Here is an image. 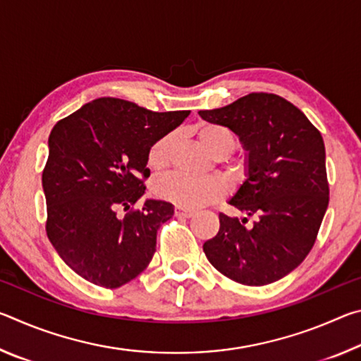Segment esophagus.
Returning <instances> with one entry per match:
<instances>
[{
	"label": "esophagus",
	"mask_w": 361,
	"mask_h": 361,
	"mask_svg": "<svg viewBox=\"0 0 361 361\" xmlns=\"http://www.w3.org/2000/svg\"><path fill=\"white\" fill-rule=\"evenodd\" d=\"M175 215L178 218H191V216H194V212L183 209V207H175Z\"/></svg>",
	"instance_id": "1"
}]
</instances>
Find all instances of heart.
<instances>
[{
  "label": "heart",
  "mask_w": 361,
  "mask_h": 361,
  "mask_svg": "<svg viewBox=\"0 0 361 361\" xmlns=\"http://www.w3.org/2000/svg\"><path fill=\"white\" fill-rule=\"evenodd\" d=\"M195 133H197L199 142L216 157L229 156L237 146L234 133L223 126L213 124V122L200 124L195 129ZM173 145L175 135L167 133L149 146L146 164L152 172H164L170 166ZM154 194L167 202L183 207V209H199V207L221 200L226 189L221 183L213 178H192V176L173 173L154 183Z\"/></svg>",
  "instance_id": "b5f03b06"
}]
</instances>
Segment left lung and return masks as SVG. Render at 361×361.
<instances>
[{
	"label": "left lung",
	"mask_w": 361,
	"mask_h": 361,
	"mask_svg": "<svg viewBox=\"0 0 361 361\" xmlns=\"http://www.w3.org/2000/svg\"><path fill=\"white\" fill-rule=\"evenodd\" d=\"M200 118L231 129L248 151V178L231 205L255 218L219 213L204 243L212 266L248 286L277 282L312 250L329 202L325 143L301 109L276 94L253 92Z\"/></svg>",
	"instance_id": "1"
}]
</instances>
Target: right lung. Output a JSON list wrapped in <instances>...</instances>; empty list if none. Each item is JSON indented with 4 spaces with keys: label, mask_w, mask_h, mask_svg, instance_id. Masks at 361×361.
I'll return each instance as SVG.
<instances>
[{
    "label": "right lung",
    "mask_w": 361,
    "mask_h": 361,
    "mask_svg": "<svg viewBox=\"0 0 361 361\" xmlns=\"http://www.w3.org/2000/svg\"><path fill=\"white\" fill-rule=\"evenodd\" d=\"M188 116L103 97L54 126L42 170L46 232L78 276L113 290L148 267L157 229L172 218L173 205L146 200L135 207L149 178L146 154ZM121 208L124 217L117 216Z\"/></svg>",
    "instance_id": "right-lung-1"
}]
</instances>
